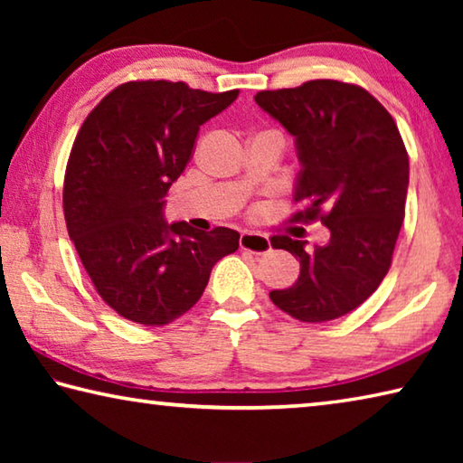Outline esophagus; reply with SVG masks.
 Instances as JSON below:
<instances>
[{
    "label": "esophagus",
    "instance_id": "esophagus-1",
    "mask_svg": "<svg viewBox=\"0 0 463 463\" xmlns=\"http://www.w3.org/2000/svg\"><path fill=\"white\" fill-rule=\"evenodd\" d=\"M239 245H241L242 250H249V253H255V255L268 253V250L271 249V242H269L268 234L250 232V231H245L241 234Z\"/></svg>",
    "mask_w": 463,
    "mask_h": 463
}]
</instances>
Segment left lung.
Listing matches in <instances>:
<instances>
[{"instance_id":"left-lung-1","label":"left lung","mask_w":463,"mask_h":463,"mask_svg":"<svg viewBox=\"0 0 463 463\" xmlns=\"http://www.w3.org/2000/svg\"><path fill=\"white\" fill-rule=\"evenodd\" d=\"M255 101L294 137V200L304 206L296 218H320L331 231L315 250L307 241L271 237V247L300 260V276L269 298L302 323L339 318L364 304L390 269L409 192L401 132L364 88L335 80L260 91Z\"/></svg>"}]
</instances>
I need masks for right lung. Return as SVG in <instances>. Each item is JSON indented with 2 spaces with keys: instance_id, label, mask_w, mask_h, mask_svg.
Instances as JSON below:
<instances>
[{
  "instance_id": "add662e5",
  "label": "right lung",
  "mask_w": 463,
  "mask_h": 463,
  "mask_svg": "<svg viewBox=\"0 0 463 463\" xmlns=\"http://www.w3.org/2000/svg\"><path fill=\"white\" fill-rule=\"evenodd\" d=\"M239 90L208 93L177 81H128L85 118L67 163L62 210L85 271L109 308L163 326L185 315L241 234L200 232L163 216L203 122Z\"/></svg>"
}]
</instances>
